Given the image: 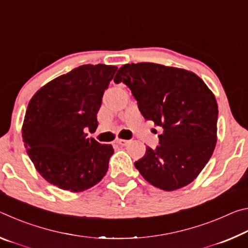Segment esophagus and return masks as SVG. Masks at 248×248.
<instances>
[{"instance_id":"34e87169","label":"esophagus","mask_w":248,"mask_h":248,"mask_svg":"<svg viewBox=\"0 0 248 248\" xmlns=\"http://www.w3.org/2000/svg\"><path fill=\"white\" fill-rule=\"evenodd\" d=\"M117 143H118L119 145H127L129 143V140H124V139H118L116 141Z\"/></svg>"}]
</instances>
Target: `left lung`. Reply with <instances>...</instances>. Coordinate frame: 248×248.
I'll list each match as a JSON object with an SVG mask.
<instances>
[{"label":"left lung","mask_w":248,"mask_h":248,"mask_svg":"<svg viewBox=\"0 0 248 248\" xmlns=\"http://www.w3.org/2000/svg\"><path fill=\"white\" fill-rule=\"evenodd\" d=\"M114 82L125 84L144 119L163 129L159 145L134 162L137 170L163 190L190 184L216 148L219 110L212 92L195 73L150 62L123 65Z\"/></svg>","instance_id":"left-lung-1"}]
</instances>
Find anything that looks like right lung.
<instances>
[{"label": "right lung", "instance_id": "add662e5", "mask_svg": "<svg viewBox=\"0 0 248 248\" xmlns=\"http://www.w3.org/2000/svg\"><path fill=\"white\" fill-rule=\"evenodd\" d=\"M116 71L106 64L81 65L46 84L28 104L24 145L38 173L61 189H89L107 173L114 149L85 131L97 128L104 92Z\"/></svg>", "mask_w": 248, "mask_h": 248}]
</instances>
